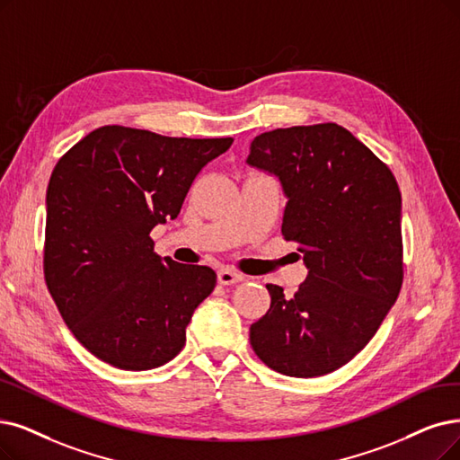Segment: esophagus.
Returning <instances> with one entry per match:
<instances>
[{
  "label": "esophagus",
  "mask_w": 460,
  "mask_h": 460,
  "mask_svg": "<svg viewBox=\"0 0 460 460\" xmlns=\"http://www.w3.org/2000/svg\"><path fill=\"white\" fill-rule=\"evenodd\" d=\"M217 279H218L220 285H235V283L243 281V275L237 273V271H232V270H228V268H225V270H218Z\"/></svg>",
  "instance_id": "esophagus-1"
}]
</instances>
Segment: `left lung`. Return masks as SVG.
<instances>
[{
    "label": "left lung",
    "instance_id": "obj_1",
    "mask_svg": "<svg viewBox=\"0 0 460 460\" xmlns=\"http://www.w3.org/2000/svg\"><path fill=\"white\" fill-rule=\"evenodd\" d=\"M251 168L279 181L281 234L298 242L307 278L271 304L249 340L271 370L319 377L366 347L402 287V196L391 170L351 132L326 122L264 132Z\"/></svg>",
    "mask_w": 460,
    "mask_h": 460
}]
</instances>
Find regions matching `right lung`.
I'll return each mask as SVG.
<instances>
[{
	"instance_id": "1",
	"label": "right lung",
	"mask_w": 460,
	"mask_h": 460,
	"mask_svg": "<svg viewBox=\"0 0 460 460\" xmlns=\"http://www.w3.org/2000/svg\"><path fill=\"white\" fill-rule=\"evenodd\" d=\"M232 141L103 126L57 164L47 189L45 281L73 336L100 360L151 370L185 345L217 273L160 259L149 234L177 218L199 170Z\"/></svg>"
}]
</instances>
